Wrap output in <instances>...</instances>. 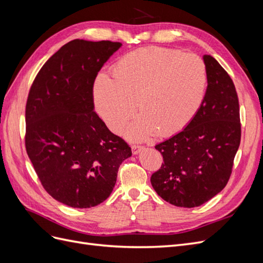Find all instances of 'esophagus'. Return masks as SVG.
Wrapping results in <instances>:
<instances>
[{
	"instance_id": "obj_1",
	"label": "esophagus",
	"mask_w": 263,
	"mask_h": 263,
	"mask_svg": "<svg viewBox=\"0 0 263 263\" xmlns=\"http://www.w3.org/2000/svg\"><path fill=\"white\" fill-rule=\"evenodd\" d=\"M142 149H144V147L138 146V145H133L132 146V153H133V155H138Z\"/></svg>"
}]
</instances>
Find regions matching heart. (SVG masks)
<instances>
[{"label":"heart","mask_w":263,"mask_h":263,"mask_svg":"<svg viewBox=\"0 0 263 263\" xmlns=\"http://www.w3.org/2000/svg\"><path fill=\"white\" fill-rule=\"evenodd\" d=\"M206 86L208 71L198 55L149 47L119 59L113 78L100 74L93 98L98 113L114 132L138 105L141 113L123 133L129 139L142 140L156 132L169 136L186 127L202 105Z\"/></svg>","instance_id":"obj_1"}]
</instances>
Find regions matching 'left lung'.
Instances as JSON below:
<instances>
[{"label":"left lung","instance_id":"1","mask_svg":"<svg viewBox=\"0 0 263 263\" xmlns=\"http://www.w3.org/2000/svg\"><path fill=\"white\" fill-rule=\"evenodd\" d=\"M203 60L208 87L202 105L184 129L156 145L163 163L150 179L157 194L179 208L200 206L226 186L240 145L234 82L212 55Z\"/></svg>","mask_w":263,"mask_h":263}]
</instances>
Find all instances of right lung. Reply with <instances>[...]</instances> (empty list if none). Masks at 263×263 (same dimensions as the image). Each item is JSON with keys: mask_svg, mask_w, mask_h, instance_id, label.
I'll list each match as a JSON object with an SVG mask.
<instances>
[{"mask_svg": "<svg viewBox=\"0 0 263 263\" xmlns=\"http://www.w3.org/2000/svg\"><path fill=\"white\" fill-rule=\"evenodd\" d=\"M122 47L74 39L39 71L26 103L27 155L44 189L74 209L104 202L132 149L94 112L93 84Z\"/></svg>", "mask_w": 263, "mask_h": 263, "instance_id": "1", "label": "right lung"}]
</instances>
